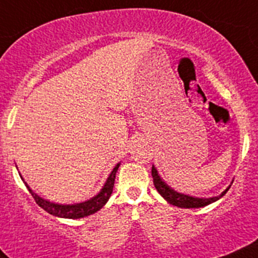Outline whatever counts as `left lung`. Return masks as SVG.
Wrapping results in <instances>:
<instances>
[{"instance_id":"left-lung-1","label":"left lung","mask_w":258,"mask_h":258,"mask_svg":"<svg viewBox=\"0 0 258 258\" xmlns=\"http://www.w3.org/2000/svg\"><path fill=\"white\" fill-rule=\"evenodd\" d=\"M152 177H153V183L154 187L157 188L159 194L163 196L166 200L170 203V204L175 205L178 208H203L207 207V205L212 204L214 201H217L218 199H220L222 196H224L227 194V191L229 190V187L225 191H223L219 196H215V198H209V199H199V198H192V196L183 195V194H178L176 191H173L172 188L168 187L163 181L161 180V177L157 173V170L154 167H152Z\"/></svg>"}]
</instances>
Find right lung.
I'll use <instances>...</instances> for the list:
<instances>
[{"label": "right lung", "mask_w": 258, "mask_h": 258, "mask_svg": "<svg viewBox=\"0 0 258 258\" xmlns=\"http://www.w3.org/2000/svg\"><path fill=\"white\" fill-rule=\"evenodd\" d=\"M120 163H117L115 166V168L112 170V172L110 173L109 178H107L106 183L102 187V190L100 191L99 195H96L95 198H92L91 200L85 201V203H81V204H75V205H59V204H53V203H49V201L44 200L40 196L36 195L35 192H33L30 187L26 185L29 192L31 194V196L34 198L36 204L40 208H43L45 212H48L49 214L55 215V217L60 218H70V219H78V218L88 217V215L94 214V213L99 212L102 207L107 203L110 195L112 192V187H114L115 183V176H116L117 168H119Z\"/></svg>", "instance_id": "1"}]
</instances>
